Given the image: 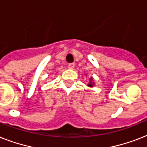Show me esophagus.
Instances as JSON below:
<instances>
[{
  "mask_svg": "<svg viewBox=\"0 0 147 147\" xmlns=\"http://www.w3.org/2000/svg\"><path fill=\"white\" fill-rule=\"evenodd\" d=\"M68 67H69V69H74V67H75V63H69V64L68 65Z\"/></svg>",
  "mask_w": 147,
  "mask_h": 147,
  "instance_id": "obj_1",
  "label": "esophagus"
}]
</instances>
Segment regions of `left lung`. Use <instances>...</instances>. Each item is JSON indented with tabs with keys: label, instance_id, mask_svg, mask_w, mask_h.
I'll return each instance as SVG.
<instances>
[{
	"label": "left lung",
	"instance_id": "8db88e82",
	"mask_svg": "<svg viewBox=\"0 0 147 147\" xmlns=\"http://www.w3.org/2000/svg\"><path fill=\"white\" fill-rule=\"evenodd\" d=\"M92 78H91V80H92ZM88 86H90V87H92V85H92V83L90 82V84H88Z\"/></svg>",
	"mask_w": 147,
	"mask_h": 147
}]
</instances>
